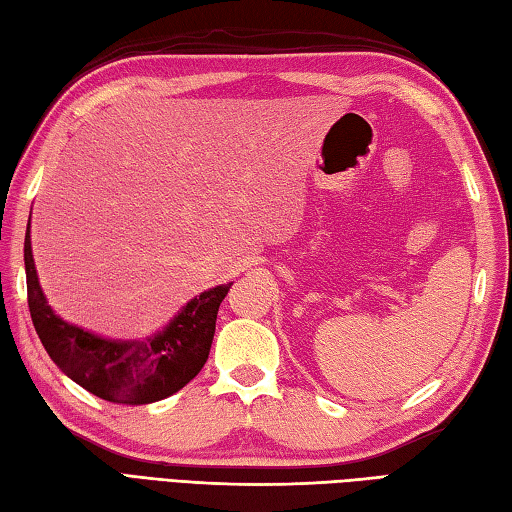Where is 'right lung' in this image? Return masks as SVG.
<instances>
[{
  "label": "right lung",
  "mask_w": 512,
  "mask_h": 512,
  "mask_svg": "<svg viewBox=\"0 0 512 512\" xmlns=\"http://www.w3.org/2000/svg\"><path fill=\"white\" fill-rule=\"evenodd\" d=\"M28 308L46 352L65 376L90 394L121 405H149L176 394L204 367L215 334V319L228 288L217 286L191 299L165 330L145 341H110L52 312L43 297L30 248L24 242Z\"/></svg>",
  "instance_id": "obj_1"
}]
</instances>
